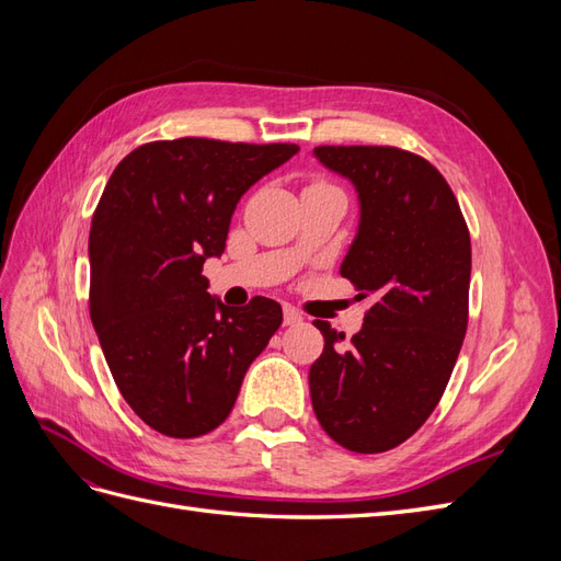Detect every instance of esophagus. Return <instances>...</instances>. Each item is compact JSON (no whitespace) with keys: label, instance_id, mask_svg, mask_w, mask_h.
<instances>
[{"label":"esophagus","instance_id":"esophagus-1","mask_svg":"<svg viewBox=\"0 0 561 561\" xmlns=\"http://www.w3.org/2000/svg\"><path fill=\"white\" fill-rule=\"evenodd\" d=\"M283 322H285V325H299L301 313L295 307H285L283 309Z\"/></svg>","mask_w":561,"mask_h":561}]
</instances>
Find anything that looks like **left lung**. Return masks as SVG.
Segmentation results:
<instances>
[{
    "mask_svg": "<svg viewBox=\"0 0 561 561\" xmlns=\"http://www.w3.org/2000/svg\"><path fill=\"white\" fill-rule=\"evenodd\" d=\"M316 159L353 182L358 233L342 262L363 330L316 320L325 346L311 365L313 412L334 443L358 454L402 445L443 398L468 328L470 233L447 180L398 147L322 145Z\"/></svg>",
    "mask_w": 561,
    "mask_h": 561,
    "instance_id": "obj_1",
    "label": "left lung"
}]
</instances>
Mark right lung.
<instances>
[{"label": "right lung", "mask_w": 561, "mask_h": 561, "mask_svg": "<svg viewBox=\"0 0 561 561\" xmlns=\"http://www.w3.org/2000/svg\"><path fill=\"white\" fill-rule=\"evenodd\" d=\"M297 151L157 140L107 180L89 236L91 320L116 388L149 428L180 439L215 431L280 328L278 301L225 307L201 271L225 252L236 203Z\"/></svg>", "instance_id": "right-lung-1"}]
</instances>
